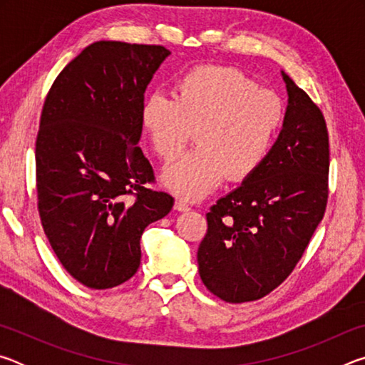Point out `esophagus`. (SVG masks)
<instances>
[{
	"instance_id": "obj_1",
	"label": "esophagus",
	"mask_w": 365,
	"mask_h": 365,
	"mask_svg": "<svg viewBox=\"0 0 365 365\" xmlns=\"http://www.w3.org/2000/svg\"><path fill=\"white\" fill-rule=\"evenodd\" d=\"M175 209H177V211H180V212H187V211H190L191 206L188 205L187 201L182 200V197H178V200H175Z\"/></svg>"
}]
</instances>
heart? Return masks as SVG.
<instances>
[{
  "label": "heart",
  "instance_id": "b5f03b06",
  "mask_svg": "<svg viewBox=\"0 0 365 365\" xmlns=\"http://www.w3.org/2000/svg\"><path fill=\"white\" fill-rule=\"evenodd\" d=\"M140 120L164 163L195 132L197 146L165 168L163 182L185 200H197L224 177L242 183L262 168L285 122V104L237 67L196 66L177 78L174 98L148 95Z\"/></svg>",
  "mask_w": 365,
  "mask_h": 365
}]
</instances>
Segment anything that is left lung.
<instances>
[{
	"instance_id": "1",
	"label": "left lung",
	"mask_w": 365,
	"mask_h": 365,
	"mask_svg": "<svg viewBox=\"0 0 365 365\" xmlns=\"http://www.w3.org/2000/svg\"><path fill=\"white\" fill-rule=\"evenodd\" d=\"M285 122L262 168L206 214L197 248L205 287L238 304L282 285L304 255L329 201L330 145L322 110L287 73Z\"/></svg>"
}]
</instances>
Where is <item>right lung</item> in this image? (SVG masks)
<instances>
[{"label": "right lung", "instance_id": "1", "mask_svg": "<svg viewBox=\"0 0 365 365\" xmlns=\"http://www.w3.org/2000/svg\"><path fill=\"white\" fill-rule=\"evenodd\" d=\"M170 54L160 45L96 41L49 88L35 143L43 230L82 285L114 288L137 274L145 228L174 197L140 150L145 90Z\"/></svg>", "mask_w": 365, "mask_h": 365}]
</instances>
